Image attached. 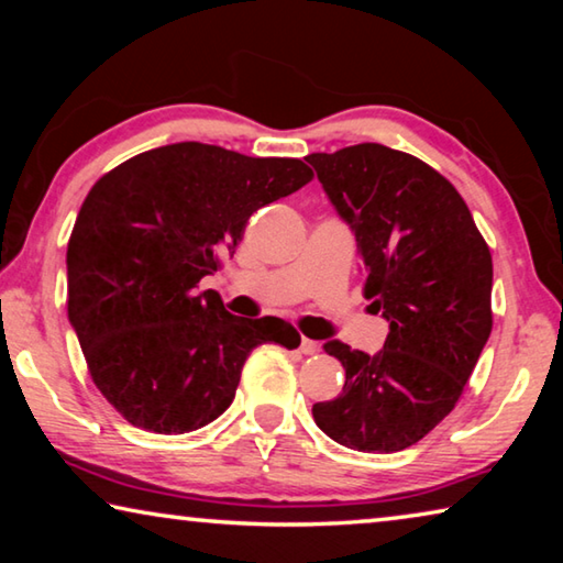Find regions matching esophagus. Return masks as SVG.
Returning a JSON list of instances; mask_svg holds the SVG:
<instances>
[{
  "label": "esophagus",
  "mask_w": 563,
  "mask_h": 563,
  "mask_svg": "<svg viewBox=\"0 0 563 563\" xmlns=\"http://www.w3.org/2000/svg\"><path fill=\"white\" fill-rule=\"evenodd\" d=\"M320 350V345L316 340H310V338H302L300 340V352L302 355H316V352Z\"/></svg>",
  "instance_id": "1"
}]
</instances>
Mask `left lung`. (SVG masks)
<instances>
[{
	"label": "left lung",
	"mask_w": 563,
	"mask_h": 563,
	"mask_svg": "<svg viewBox=\"0 0 563 563\" xmlns=\"http://www.w3.org/2000/svg\"><path fill=\"white\" fill-rule=\"evenodd\" d=\"M308 164L355 231L369 308L389 320L375 355L322 345L345 367V387L312 417L350 450H407L460 402L487 345L489 245L450 180L405 151L357 144Z\"/></svg>",
	"instance_id": "obj_1"
}]
</instances>
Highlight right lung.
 Here are the masks:
<instances>
[{"label": "right lung", "instance_id": "1", "mask_svg": "<svg viewBox=\"0 0 563 563\" xmlns=\"http://www.w3.org/2000/svg\"><path fill=\"white\" fill-rule=\"evenodd\" d=\"M310 180L300 158L184 141L91 186L66 251V310L93 385L129 424L201 430L231 407L255 347L300 345L290 322L231 316L221 295L196 288L233 258L247 218Z\"/></svg>", "mask_w": 563, "mask_h": 563}]
</instances>
